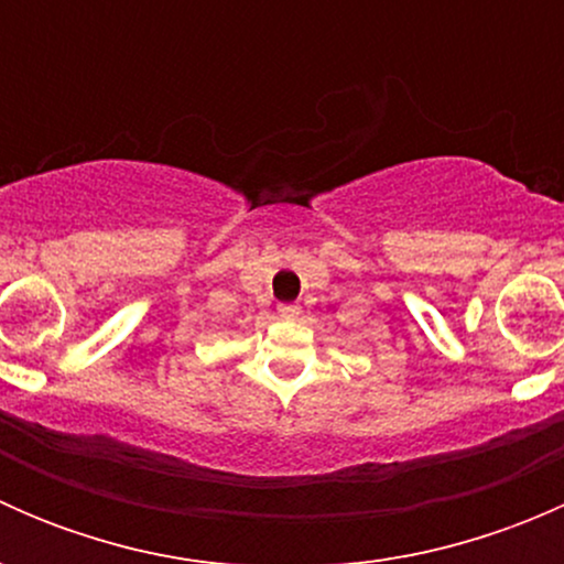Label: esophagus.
I'll return each instance as SVG.
<instances>
[{
    "label": "esophagus",
    "mask_w": 564,
    "mask_h": 564,
    "mask_svg": "<svg viewBox=\"0 0 564 564\" xmlns=\"http://www.w3.org/2000/svg\"><path fill=\"white\" fill-rule=\"evenodd\" d=\"M278 314H281V318H297L300 316V305L283 303V305H278Z\"/></svg>",
    "instance_id": "1"
}]
</instances>
